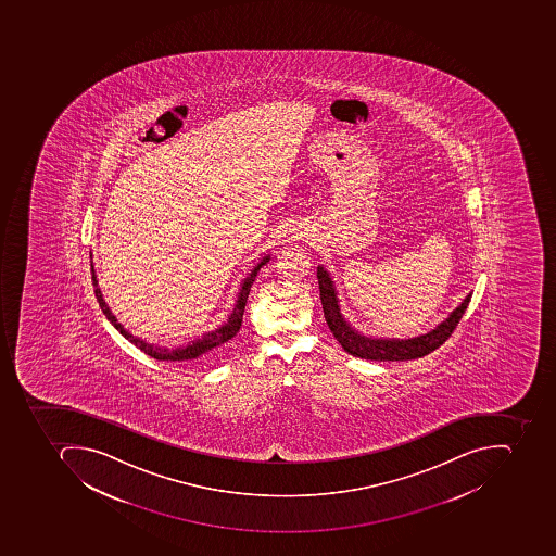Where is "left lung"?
<instances>
[{
	"label": "left lung",
	"mask_w": 556,
	"mask_h": 556,
	"mask_svg": "<svg viewBox=\"0 0 556 556\" xmlns=\"http://www.w3.org/2000/svg\"><path fill=\"white\" fill-rule=\"evenodd\" d=\"M319 298L324 304L325 319L331 333L339 340L343 351L354 357L367 358V361H409V358L424 357L435 351L445 340L453 336L459 319L465 315L466 307L471 301V294L466 295L462 306H457L450 318L442 321L435 330L426 336L415 337L408 340L369 339L361 336L351 325L346 324L340 315L339 301H337L336 288L330 276L324 267H318Z\"/></svg>",
	"instance_id": "obj_1"
}]
</instances>
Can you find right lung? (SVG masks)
Wrapping results in <instances>:
<instances>
[{
	"instance_id": "obj_1",
	"label": "right lung",
	"mask_w": 556,
	"mask_h": 556,
	"mask_svg": "<svg viewBox=\"0 0 556 556\" xmlns=\"http://www.w3.org/2000/svg\"><path fill=\"white\" fill-rule=\"evenodd\" d=\"M267 262L268 256H265L264 261L256 265V267L253 268V273L244 279L243 288H241L240 294H238L237 306L232 309L228 324L217 328L213 333H205L204 339L195 340V342L189 343V345L186 346H180V349H175V351L162 349V346L150 345V343L142 342V340L130 336L129 331L124 330L123 325L117 324L115 316L109 312V307H106L105 301L102 300V294H100L99 288L94 289V295H97V300H99L100 307H102L103 315L106 316V319H109V321H111V324L121 331V336L126 337L130 343H135V345L138 346V349H141L144 354L150 355V357L157 358V361H180V363L204 364L210 363L211 358L216 357V355L225 349L226 343H228L229 340L240 331L241 321H243L244 306H247V300H249L250 288H252L256 273H258L262 265L267 264ZM94 286H97V280H94Z\"/></svg>"
}]
</instances>
